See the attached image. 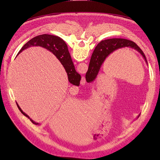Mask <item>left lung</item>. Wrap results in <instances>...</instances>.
I'll return each mask as SVG.
<instances>
[{
    "instance_id": "obj_1",
    "label": "left lung",
    "mask_w": 160,
    "mask_h": 160,
    "mask_svg": "<svg viewBox=\"0 0 160 160\" xmlns=\"http://www.w3.org/2000/svg\"><path fill=\"white\" fill-rule=\"evenodd\" d=\"M123 47L132 48L138 51L143 57L145 61L147 62L146 57L143 52L134 42L124 38H111L104 40L101 41L97 45L91 55L88 71H87L85 75L87 81L89 82L95 80L106 58L115 51Z\"/></svg>"
}]
</instances>
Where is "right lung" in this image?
Instances as JSON below:
<instances>
[{
    "label": "right lung",
    "instance_id": "1",
    "mask_svg": "<svg viewBox=\"0 0 160 160\" xmlns=\"http://www.w3.org/2000/svg\"><path fill=\"white\" fill-rule=\"evenodd\" d=\"M33 46H40L52 52L57 57V59L60 61L62 65H63L70 83L74 85H79L81 78V75L76 71L74 65L71 60V57L68 48H67V45L61 38L55 35H47V34L37 36L31 38L30 41H28L21 48V49L19 51L18 54L21 52L23 50L27 49V48ZM17 105L18 109L21 111V112L26 117L30 119V118L26 113L23 112L17 103ZM30 120L34 124H38V123L33 122V120L31 119H30Z\"/></svg>",
    "mask_w": 160,
    "mask_h": 160
}]
</instances>
